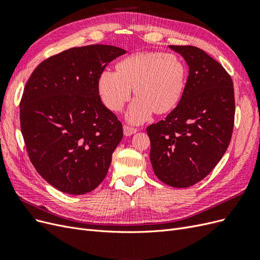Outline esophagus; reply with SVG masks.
Returning <instances> with one entry per match:
<instances>
[{
  "mask_svg": "<svg viewBox=\"0 0 260 260\" xmlns=\"http://www.w3.org/2000/svg\"><path fill=\"white\" fill-rule=\"evenodd\" d=\"M137 131H138V129L135 128V127H132V125L123 124V133H124V136H127V137L132 136L133 133H136Z\"/></svg>",
  "mask_w": 260,
  "mask_h": 260,
  "instance_id": "obj_1",
  "label": "esophagus"
}]
</instances>
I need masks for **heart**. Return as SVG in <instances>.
<instances>
[{
	"instance_id": "obj_1",
	"label": "heart",
	"mask_w": 260,
	"mask_h": 260,
	"mask_svg": "<svg viewBox=\"0 0 260 260\" xmlns=\"http://www.w3.org/2000/svg\"><path fill=\"white\" fill-rule=\"evenodd\" d=\"M186 68L177 55L162 52H138L116 65V73L99 76L98 88L102 102L113 112H119L133 89V102L127 118L141 123L149 115H165L177 107L183 95Z\"/></svg>"
}]
</instances>
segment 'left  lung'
Here are the masks:
<instances>
[{
	"instance_id": "1",
	"label": "left lung",
	"mask_w": 260,
	"mask_h": 260,
	"mask_svg": "<svg viewBox=\"0 0 260 260\" xmlns=\"http://www.w3.org/2000/svg\"><path fill=\"white\" fill-rule=\"evenodd\" d=\"M169 48L184 57L188 76L177 107L146 128L149 159L161 182L188 187L216 167L230 144L234 89L226 70L203 50L192 45Z\"/></svg>"
}]
</instances>
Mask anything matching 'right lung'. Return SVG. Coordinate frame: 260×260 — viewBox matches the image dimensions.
Listing matches in <instances>:
<instances>
[{
	"mask_svg": "<svg viewBox=\"0 0 260 260\" xmlns=\"http://www.w3.org/2000/svg\"><path fill=\"white\" fill-rule=\"evenodd\" d=\"M123 54L105 44L69 49L39 64L25 85L20 128L29 159L61 192H91L107 175L123 131L102 103L98 80Z\"/></svg>",
	"mask_w": 260,
	"mask_h": 260,
	"instance_id": "1",
	"label": "right lung"
}]
</instances>
